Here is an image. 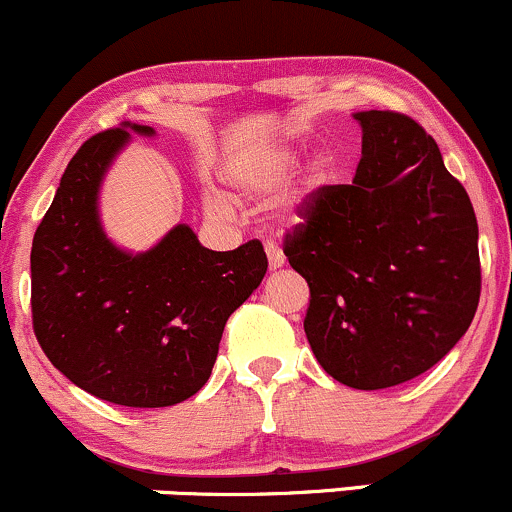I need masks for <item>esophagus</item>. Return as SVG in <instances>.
<instances>
[{
  "instance_id": "obj_1",
  "label": "esophagus",
  "mask_w": 512,
  "mask_h": 512,
  "mask_svg": "<svg viewBox=\"0 0 512 512\" xmlns=\"http://www.w3.org/2000/svg\"><path fill=\"white\" fill-rule=\"evenodd\" d=\"M267 257H269V267H272V269L284 267V262H286L284 252L279 250V247L274 243H267Z\"/></svg>"
}]
</instances>
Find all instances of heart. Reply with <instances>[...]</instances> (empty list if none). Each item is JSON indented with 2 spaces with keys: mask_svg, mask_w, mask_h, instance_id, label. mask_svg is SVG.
<instances>
[{
  "mask_svg": "<svg viewBox=\"0 0 512 512\" xmlns=\"http://www.w3.org/2000/svg\"><path fill=\"white\" fill-rule=\"evenodd\" d=\"M296 165H299V155L291 148H269L235 162L228 170V182L245 196H269L282 192ZM209 206L218 213L228 211V201L218 194H209ZM291 211L294 216L299 213L296 206Z\"/></svg>",
  "mask_w": 512,
  "mask_h": 512,
  "instance_id": "heart-1",
  "label": "heart"
}]
</instances>
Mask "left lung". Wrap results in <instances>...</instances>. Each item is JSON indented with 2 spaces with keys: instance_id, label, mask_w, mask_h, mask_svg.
<instances>
[{
  "instance_id": "obj_1",
  "label": "left lung",
  "mask_w": 512,
  "mask_h": 512,
  "mask_svg": "<svg viewBox=\"0 0 512 512\" xmlns=\"http://www.w3.org/2000/svg\"><path fill=\"white\" fill-rule=\"evenodd\" d=\"M355 119V179L311 194L284 255L311 289L303 330L320 367L376 391L428 372L469 330L479 226L420 123L396 111Z\"/></svg>"
}]
</instances>
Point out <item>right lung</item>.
Returning a JSON list of instances; mask_svg holds the SVG:
<instances>
[{
  "mask_svg": "<svg viewBox=\"0 0 512 512\" xmlns=\"http://www.w3.org/2000/svg\"><path fill=\"white\" fill-rule=\"evenodd\" d=\"M123 121L77 150L33 235V333L75 386L128 408L187 401L209 381L223 328L267 272L257 240L209 250L184 223L150 250H121L99 221V187L131 133Z\"/></svg>",
  "mask_w": 512,
  "mask_h": 512,
  "instance_id": "add662e5",
  "label": "right lung"
}]
</instances>
